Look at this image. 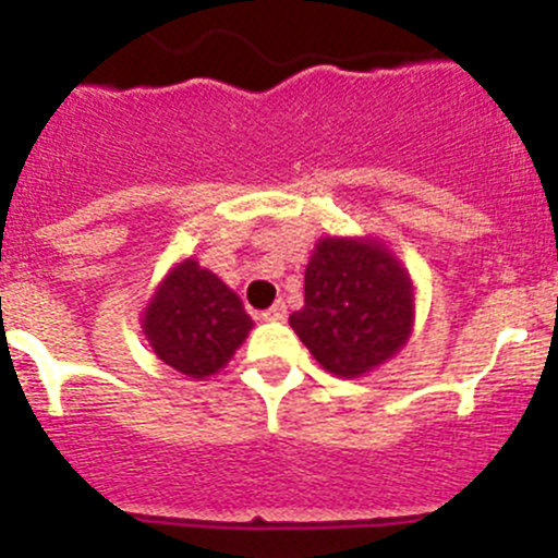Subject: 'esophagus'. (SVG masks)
Returning <instances> with one entry per match:
<instances>
[{"label":"esophagus","instance_id":"1","mask_svg":"<svg viewBox=\"0 0 558 558\" xmlns=\"http://www.w3.org/2000/svg\"><path fill=\"white\" fill-rule=\"evenodd\" d=\"M258 318H262V320H283L286 318V302H275L269 311L258 313Z\"/></svg>","mask_w":558,"mask_h":558}]
</instances>
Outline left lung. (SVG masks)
Here are the masks:
<instances>
[{
    "label": "left lung",
    "instance_id": "8db88e82",
    "mask_svg": "<svg viewBox=\"0 0 558 558\" xmlns=\"http://www.w3.org/2000/svg\"><path fill=\"white\" fill-rule=\"evenodd\" d=\"M289 324L326 373L364 378L408 345L415 283L380 238L324 234L305 267V305Z\"/></svg>",
    "mask_w": 558,
    "mask_h": 558
}]
</instances>
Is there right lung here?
<instances>
[{
  "label": "right lung",
  "mask_w": 558,
  "mask_h": 558,
  "mask_svg": "<svg viewBox=\"0 0 558 558\" xmlns=\"http://www.w3.org/2000/svg\"><path fill=\"white\" fill-rule=\"evenodd\" d=\"M140 329L167 367L205 380L232 362L251 335L253 318L238 291L194 256H185L156 283L140 313Z\"/></svg>",
  "instance_id": "obj_1"
}]
</instances>
